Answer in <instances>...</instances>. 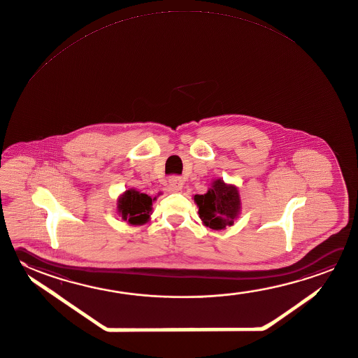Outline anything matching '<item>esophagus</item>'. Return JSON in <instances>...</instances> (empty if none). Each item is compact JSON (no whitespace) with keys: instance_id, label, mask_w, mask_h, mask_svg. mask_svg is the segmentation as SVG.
<instances>
[{"instance_id":"obj_1","label":"esophagus","mask_w":358,"mask_h":358,"mask_svg":"<svg viewBox=\"0 0 358 358\" xmlns=\"http://www.w3.org/2000/svg\"><path fill=\"white\" fill-rule=\"evenodd\" d=\"M169 184L171 189L180 190V189L182 188V185H184V182H182V179L180 176H171L169 179Z\"/></svg>"}]
</instances>
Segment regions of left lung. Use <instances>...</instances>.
Listing matches in <instances>:
<instances>
[{
    "mask_svg": "<svg viewBox=\"0 0 358 358\" xmlns=\"http://www.w3.org/2000/svg\"><path fill=\"white\" fill-rule=\"evenodd\" d=\"M194 202L203 224L215 231L234 226L241 212L238 189L221 179L212 182L206 194H195Z\"/></svg>",
    "mask_w": 358,
    "mask_h": 358,
    "instance_id": "obj_1",
    "label": "left lung"
}]
</instances>
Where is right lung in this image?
<instances>
[{
  "label": "right lung",
  "instance_id": "1",
  "mask_svg": "<svg viewBox=\"0 0 358 358\" xmlns=\"http://www.w3.org/2000/svg\"><path fill=\"white\" fill-rule=\"evenodd\" d=\"M156 198H151L145 193H140L135 189L126 190L118 198L117 210L124 221H127L132 226L143 224L149 221L152 202Z\"/></svg>",
  "mask_w": 358,
  "mask_h": 358
}]
</instances>
